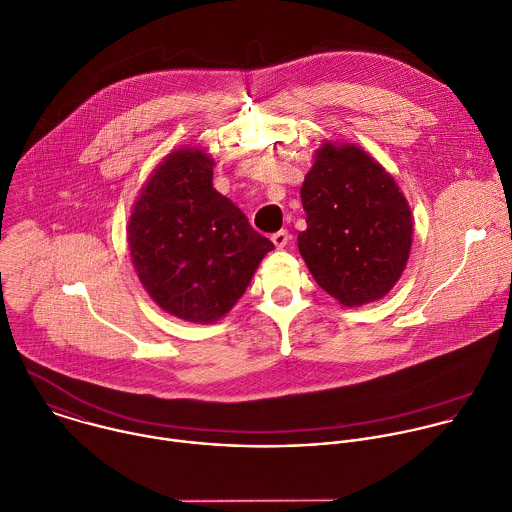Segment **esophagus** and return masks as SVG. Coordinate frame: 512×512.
<instances>
[{"label":"esophagus","instance_id":"34e87169","mask_svg":"<svg viewBox=\"0 0 512 512\" xmlns=\"http://www.w3.org/2000/svg\"><path fill=\"white\" fill-rule=\"evenodd\" d=\"M271 241L275 243L277 249H283V247L289 243V233H287L285 229H281V231H277V233L271 235Z\"/></svg>","mask_w":512,"mask_h":512}]
</instances>
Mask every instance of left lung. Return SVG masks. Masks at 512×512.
Returning <instances> with one entry per match:
<instances>
[{
    "label": "left lung",
    "mask_w": 512,
    "mask_h": 512,
    "mask_svg": "<svg viewBox=\"0 0 512 512\" xmlns=\"http://www.w3.org/2000/svg\"><path fill=\"white\" fill-rule=\"evenodd\" d=\"M299 253L317 285L346 307L382 299L412 247V211L394 177L364 148L325 142L305 175Z\"/></svg>",
    "instance_id": "left-lung-1"
}]
</instances>
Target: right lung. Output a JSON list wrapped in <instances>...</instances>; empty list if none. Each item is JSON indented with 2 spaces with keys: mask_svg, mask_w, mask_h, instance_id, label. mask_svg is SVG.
<instances>
[{
  "mask_svg": "<svg viewBox=\"0 0 512 512\" xmlns=\"http://www.w3.org/2000/svg\"><path fill=\"white\" fill-rule=\"evenodd\" d=\"M215 160L199 148L170 152L148 177L128 221L140 283L166 313L221 319L275 245L213 189Z\"/></svg>",
  "mask_w": 512,
  "mask_h": 512,
  "instance_id": "obj_1",
  "label": "right lung"
}]
</instances>
